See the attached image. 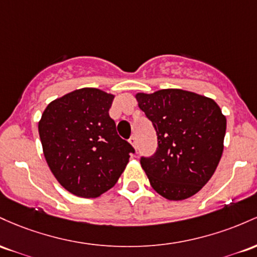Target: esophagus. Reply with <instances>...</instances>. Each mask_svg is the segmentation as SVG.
<instances>
[{
    "mask_svg": "<svg viewBox=\"0 0 257 257\" xmlns=\"http://www.w3.org/2000/svg\"><path fill=\"white\" fill-rule=\"evenodd\" d=\"M128 143L131 144V146L134 147V148H136V147H137V138L135 137V136H132V137L128 140Z\"/></svg>",
    "mask_w": 257,
    "mask_h": 257,
    "instance_id": "1",
    "label": "esophagus"
}]
</instances>
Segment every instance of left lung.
I'll return each mask as SVG.
<instances>
[{"label": "left lung", "instance_id": "left-lung-1", "mask_svg": "<svg viewBox=\"0 0 257 257\" xmlns=\"http://www.w3.org/2000/svg\"><path fill=\"white\" fill-rule=\"evenodd\" d=\"M154 125L157 153L141 165L151 186L169 200H184L212 177L223 153L226 116L211 98L180 88L136 94Z\"/></svg>", "mask_w": 257, "mask_h": 257}]
</instances>
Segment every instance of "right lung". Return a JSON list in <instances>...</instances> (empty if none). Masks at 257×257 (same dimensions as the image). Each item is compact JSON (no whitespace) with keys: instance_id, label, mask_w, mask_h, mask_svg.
I'll return each mask as SVG.
<instances>
[{"instance_id":"obj_1","label":"right lung","mask_w":257,"mask_h":257,"mask_svg":"<svg viewBox=\"0 0 257 257\" xmlns=\"http://www.w3.org/2000/svg\"><path fill=\"white\" fill-rule=\"evenodd\" d=\"M114 98L99 88L75 90L52 100L39 121L48 167L77 197L97 198L109 191L135 153L109 116Z\"/></svg>"}]
</instances>
